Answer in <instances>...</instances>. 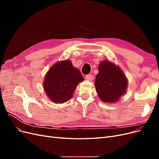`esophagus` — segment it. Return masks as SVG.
Listing matches in <instances>:
<instances>
[{
    "mask_svg": "<svg viewBox=\"0 0 159 159\" xmlns=\"http://www.w3.org/2000/svg\"><path fill=\"white\" fill-rule=\"evenodd\" d=\"M85 79L88 81H91L93 80V75L91 74H88L85 76Z\"/></svg>",
    "mask_w": 159,
    "mask_h": 159,
    "instance_id": "34e87169",
    "label": "esophagus"
}]
</instances>
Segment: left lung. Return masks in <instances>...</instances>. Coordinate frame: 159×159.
I'll list each match as a JSON object with an SVG mask.
<instances>
[{
	"instance_id": "obj_1",
	"label": "left lung",
	"mask_w": 159,
	"mask_h": 159,
	"mask_svg": "<svg viewBox=\"0 0 159 159\" xmlns=\"http://www.w3.org/2000/svg\"><path fill=\"white\" fill-rule=\"evenodd\" d=\"M95 81V90L99 99L106 103H115L125 94L128 80L120 67L109 61H102Z\"/></svg>"
}]
</instances>
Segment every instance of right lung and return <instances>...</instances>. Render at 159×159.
I'll list each match as a JSON object with an SVG mask.
<instances>
[{
	"mask_svg": "<svg viewBox=\"0 0 159 159\" xmlns=\"http://www.w3.org/2000/svg\"><path fill=\"white\" fill-rule=\"evenodd\" d=\"M84 80L78 68L70 60L57 62L47 72L44 80V89L49 99L56 103L68 102L80 82Z\"/></svg>",
	"mask_w": 159,
	"mask_h": 159,
	"instance_id": "obj_1",
	"label": "right lung"
}]
</instances>
